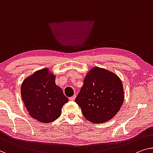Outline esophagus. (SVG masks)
<instances>
[{"label": "esophagus", "mask_w": 153, "mask_h": 153, "mask_svg": "<svg viewBox=\"0 0 153 153\" xmlns=\"http://www.w3.org/2000/svg\"><path fill=\"white\" fill-rule=\"evenodd\" d=\"M76 95H73L72 97H69V100H71V101H74V100H75V99H76Z\"/></svg>", "instance_id": "obj_1"}]
</instances>
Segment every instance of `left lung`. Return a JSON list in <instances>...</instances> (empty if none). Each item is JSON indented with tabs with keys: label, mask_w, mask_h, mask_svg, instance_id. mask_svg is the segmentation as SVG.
Here are the masks:
<instances>
[{
	"label": "left lung",
	"mask_w": 153,
	"mask_h": 153,
	"mask_svg": "<svg viewBox=\"0 0 153 153\" xmlns=\"http://www.w3.org/2000/svg\"><path fill=\"white\" fill-rule=\"evenodd\" d=\"M124 100V88L120 77L105 69L95 67L86 75L75 102L86 120L101 124L117 113Z\"/></svg>",
	"instance_id": "left-lung-1"
}]
</instances>
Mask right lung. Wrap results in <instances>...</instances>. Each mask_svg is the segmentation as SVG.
Listing matches in <instances>:
<instances>
[{
	"mask_svg": "<svg viewBox=\"0 0 153 153\" xmlns=\"http://www.w3.org/2000/svg\"><path fill=\"white\" fill-rule=\"evenodd\" d=\"M56 76L48 68L27 77L21 85V97L29 115L42 123L60 117L64 104L69 101L62 88L56 84Z\"/></svg>",
	"mask_w": 153,
	"mask_h": 153,
	"instance_id": "add662e5",
	"label": "right lung"
}]
</instances>
